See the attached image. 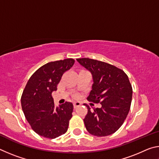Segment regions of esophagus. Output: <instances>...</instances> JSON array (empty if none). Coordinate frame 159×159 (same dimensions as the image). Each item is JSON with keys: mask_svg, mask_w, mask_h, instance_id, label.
<instances>
[{"mask_svg": "<svg viewBox=\"0 0 159 159\" xmlns=\"http://www.w3.org/2000/svg\"><path fill=\"white\" fill-rule=\"evenodd\" d=\"M74 109H76L77 107H80V102H74Z\"/></svg>", "mask_w": 159, "mask_h": 159, "instance_id": "obj_1", "label": "esophagus"}]
</instances>
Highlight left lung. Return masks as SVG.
<instances>
[{"label": "left lung", "mask_w": 159, "mask_h": 159, "mask_svg": "<svg viewBox=\"0 0 159 159\" xmlns=\"http://www.w3.org/2000/svg\"><path fill=\"white\" fill-rule=\"evenodd\" d=\"M92 74L93 84L87 99L100 103L101 108L84 104L88 114L83 120L93 135L104 137L114 133L123 125L130 109L133 88L124 71L111 64L89 58L76 59Z\"/></svg>", "instance_id": "obj_1"}]
</instances>
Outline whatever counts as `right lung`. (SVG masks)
<instances>
[{"instance_id":"add662e5","label":"right lung","mask_w":159,"mask_h":159,"mask_svg":"<svg viewBox=\"0 0 159 159\" xmlns=\"http://www.w3.org/2000/svg\"><path fill=\"white\" fill-rule=\"evenodd\" d=\"M74 62L71 58L48 62L36 70L26 83L21 98V108L31 128L39 135L54 139L68 130L73 104L66 102L55 107L52 93L57 90L63 74Z\"/></svg>"}]
</instances>
